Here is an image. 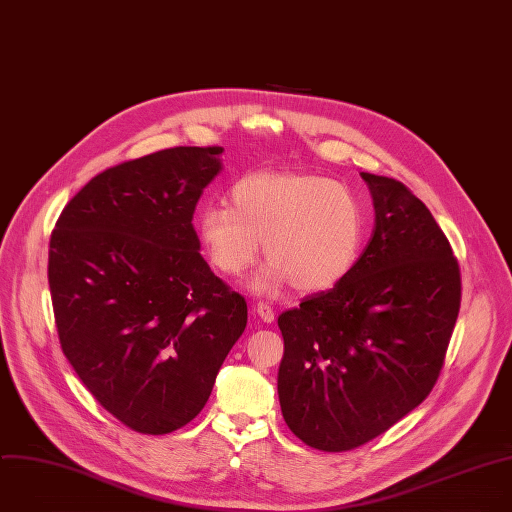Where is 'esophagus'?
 I'll return each mask as SVG.
<instances>
[{
    "mask_svg": "<svg viewBox=\"0 0 512 512\" xmlns=\"http://www.w3.org/2000/svg\"><path fill=\"white\" fill-rule=\"evenodd\" d=\"M265 323H271L273 319H275V311H273V307L269 305V303H265V301H259L257 305H255V309H253Z\"/></svg>",
    "mask_w": 512,
    "mask_h": 512,
    "instance_id": "obj_1",
    "label": "esophagus"
}]
</instances>
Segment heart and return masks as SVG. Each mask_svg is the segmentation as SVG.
Masks as SVG:
<instances>
[{
	"mask_svg": "<svg viewBox=\"0 0 512 512\" xmlns=\"http://www.w3.org/2000/svg\"><path fill=\"white\" fill-rule=\"evenodd\" d=\"M197 229L211 265L223 275L245 273L263 241L271 263L253 279L255 289L291 281L301 293H317L354 269L364 211L348 187L327 177L253 173L233 185L231 207H205Z\"/></svg>",
	"mask_w": 512,
	"mask_h": 512,
	"instance_id": "heart-1",
	"label": "heart"
}]
</instances>
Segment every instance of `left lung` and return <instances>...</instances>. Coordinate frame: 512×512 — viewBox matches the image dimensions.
Segmentation results:
<instances>
[{
	"label": "left lung",
	"instance_id": "8db88e82",
	"mask_svg": "<svg viewBox=\"0 0 512 512\" xmlns=\"http://www.w3.org/2000/svg\"><path fill=\"white\" fill-rule=\"evenodd\" d=\"M376 209L350 275L283 311L277 390L289 430L323 452L354 450L432 392L460 311L452 247L400 181L360 173Z\"/></svg>",
	"mask_w": 512,
	"mask_h": 512
}]
</instances>
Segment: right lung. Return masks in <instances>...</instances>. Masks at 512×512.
Instances as JSON below:
<instances>
[{
	"mask_svg": "<svg viewBox=\"0 0 512 512\" xmlns=\"http://www.w3.org/2000/svg\"><path fill=\"white\" fill-rule=\"evenodd\" d=\"M221 146H175L96 175L64 207L48 281L60 346L116 420L168 434L207 404L247 301L199 253L193 215Z\"/></svg>",
	"mask_w": 512,
	"mask_h": 512,
	"instance_id": "1",
	"label": "right lung"
}]
</instances>
